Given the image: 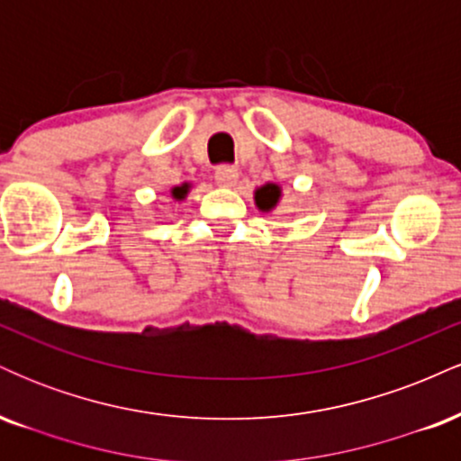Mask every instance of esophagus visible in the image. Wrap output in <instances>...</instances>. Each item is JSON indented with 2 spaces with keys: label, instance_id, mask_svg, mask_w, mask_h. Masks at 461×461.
Returning a JSON list of instances; mask_svg holds the SVG:
<instances>
[{
  "label": "esophagus",
  "instance_id": "1",
  "mask_svg": "<svg viewBox=\"0 0 461 461\" xmlns=\"http://www.w3.org/2000/svg\"><path fill=\"white\" fill-rule=\"evenodd\" d=\"M214 179L219 186H234L236 179H238V168L230 167V164H223L214 171Z\"/></svg>",
  "mask_w": 461,
  "mask_h": 461
}]
</instances>
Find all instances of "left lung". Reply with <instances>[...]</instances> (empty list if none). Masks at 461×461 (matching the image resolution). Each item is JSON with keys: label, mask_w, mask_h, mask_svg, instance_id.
Returning a JSON list of instances; mask_svg holds the SVG:
<instances>
[{"label": "left lung", "mask_w": 461, "mask_h": 461, "mask_svg": "<svg viewBox=\"0 0 461 461\" xmlns=\"http://www.w3.org/2000/svg\"><path fill=\"white\" fill-rule=\"evenodd\" d=\"M279 197H282V188L277 184H264L262 188L256 190V205L262 212H271L279 203Z\"/></svg>", "instance_id": "obj_1"}]
</instances>
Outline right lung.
<instances>
[{"mask_svg": "<svg viewBox=\"0 0 461 461\" xmlns=\"http://www.w3.org/2000/svg\"><path fill=\"white\" fill-rule=\"evenodd\" d=\"M188 188H190V184H182V186H176V188H173V190H171L173 199L182 201V199L186 197V194H188Z\"/></svg>", "mask_w": 461, "mask_h": 461, "instance_id": "right-lung-1", "label": "right lung"}]
</instances>
